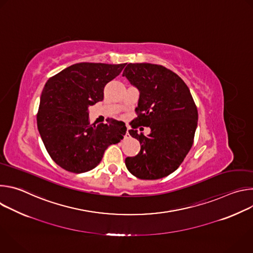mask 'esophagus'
Wrapping results in <instances>:
<instances>
[{
  "label": "esophagus",
  "mask_w": 253,
  "mask_h": 253,
  "mask_svg": "<svg viewBox=\"0 0 253 253\" xmlns=\"http://www.w3.org/2000/svg\"><path fill=\"white\" fill-rule=\"evenodd\" d=\"M125 137H126V138H129V137H130V134H129L128 130H127V132H126V135H125Z\"/></svg>",
  "instance_id": "34e87169"
}]
</instances>
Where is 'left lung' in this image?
<instances>
[{
    "instance_id": "8db88e82",
    "label": "left lung",
    "mask_w": 253,
    "mask_h": 253,
    "mask_svg": "<svg viewBox=\"0 0 253 253\" xmlns=\"http://www.w3.org/2000/svg\"><path fill=\"white\" fill-rule=\"evenodd\" d=\"M123 76L139 90L137 118L129 134L139 140L141 149L125 164L139 179L154 180L174 172L192 147L198 121L196 105L184 81L171 70L155 64H128ZM141 125L152 129L138 134ZM142 128H140L141 130Z\"/></svg>"
}]
</instances>
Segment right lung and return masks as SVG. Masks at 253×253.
<instances>
[{"instance_id": "add662e5", "label": "right lung", "mask_w": 253, "mask_h": 253, "mask_svg": "<svg viewBox=\"0 0 253 253\" xmlns=\"http://www.w3.org/2000/svg\"><path fill=\"white\" fill-rule=\"evenodd\" d=\"M126 64L78 63L51 77L42 92L37 125L46 150L63 169L84 173L94 169L105 150L126 134L125 123L90 125L89 106L102 101L104 87Z\"/></svg>"}]
</instances>
